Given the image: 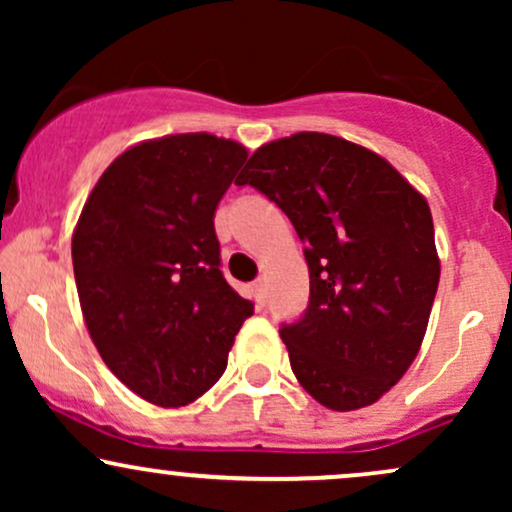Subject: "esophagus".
Instances as JSON below:
<instances>
[{
	"label": "esophagus",
	"mask_w": 512,
	"mask_h": 512,
	"mask_svg": "<svg viewBox=\"0 0 512 512\" xmlns=\"http://www.w3.org/2000/svg\"><path fill=\"white\" fill-rule=\"evenodd\" d=\"M252 293H255V303L260 305V308H264V305H267V289H264V281H255V284H252Z\"/></svg>",
	"instance_id": "esophagus-1"
}]
</instances>
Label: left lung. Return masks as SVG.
Returning a JSON list of instances; mask_svg holds the SVG:
<instances>
[{
    "instance_id": "obj_1",
    "label": "left lung",
    "mask_w": 512,
    "mask_h": 512,
    "mask_svg": "<svg viewBox=\"0 0 512 512\" xmlns=\"http://www.w3.org/2000/svg\"><path fill=\"white\" fill-rule=\"evenodd\" d=\"M236 185L305 243L308 308L279 327L298 383L334 411L378 402L419 354L438 291L426 199L385 158L320 132L260 146Z\"/></svg>"
}]
</instances>
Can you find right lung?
Wrapping results in <instances>:
<instances>
[{
	"label": "right lung",
	"mask_w": 512,
	"mask_h": 512,
	"mask_svg": "<svg viewBox=\"0 0 512 512\" xmlns=\"http://www.w3.org/2000/svg\"><path fill=\"white\" fill-rule=\"evenodd\" d=\"M248 151L214 134H175L117 156L72 238L81 310L98 354L129 390L185 407L226 370L255 313L228 286L214 211Z\"/></svg>",
	"instance_id": "right-lung-1"
}]
</instances>
